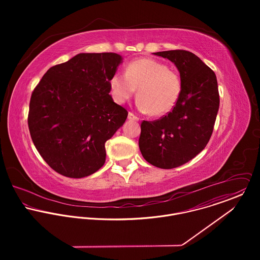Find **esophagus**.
Returning a JSON list of instances; mask_svg holds the SVG:
<instances>
[{
	"label": "esophagus",
	"mask_w": 260,
	"mask_h": 260,
	"mask_svg": "<svg viewBox=\"0 0 260 260\" xmlns=\"http://www.w3.org/2000/svg\"><path fill=\"white\" fill-rule=\"evenodd\" d=\"M128 120H131V121H139V118L137 116H135L133 113H128Z\"/></svg>",
	"instance_id": "34e87169"
}]
</instances>
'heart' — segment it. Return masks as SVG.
<instances>
[{
    "mask_svg": "<svg viewBox=\"0 0 260 260\" xmlns=\"http://www.w3.org/2000/svg\"><path fill=\"white\" fill-rule=\"evenodd\" d=\"M117 103L127 102L137 91V108L153 116H163L176 105L181 93L179 76L159 61L143 58L128 64L126 74L116 72L110 80Z\"/></svg>",
    "mask_w": 260,
    "mask_h": 260,
    "instance_id": "b5f03b06",
    "label": "heart"
}]
</instances>
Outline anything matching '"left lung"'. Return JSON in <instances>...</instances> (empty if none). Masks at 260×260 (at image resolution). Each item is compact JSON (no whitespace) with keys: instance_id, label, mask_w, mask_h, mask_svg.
<instances>
[{"instance_id":"1","label":"left lung","mask_w":260,"mask_h":260,"mask_svg":"<svg viewBox=\"0 0 260 260\" xmlns=\"http://www.w3.org/2000/svg\"><path fill=\"white\" fill-rule=\"evenodd\" d=\"M153 54L176 66L181 93L168 115L142 122L139 148L153 166L172 169L193 159L207 145L219 109L217 79L191 52L172 50Z\"/></svg>"}]
</instances>
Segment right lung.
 Masks as SVG:
<instances>
[{"instance_id":"right-lung-1","label":"right lung","mask_w":260,"mask_h":260,"mask_svg":"<svg viewBox=\"0 0 260 260\" xmlns=\"http://www.w3.org/2000/svg\"><path fill=\"white\" fill-rule=\"evenodd\" d=\"M116 53H80L50 68L31 96L28 125L35 147L61 175L83 178L105 163V143L128 112L113 101Z\"/></svg>"}]
</instances>
